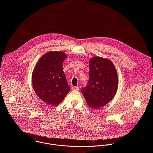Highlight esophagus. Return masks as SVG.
<instances>
[{"label":"esophagus","mask_w":153,"mask_h":153,"mask_svg":"<svg viewBox=\"0 0 153 153\" xmlns=\"http://www.w3.org/2000/svg\"><path fill=\"white\" fill-rule=\"evenodd\" d=\"M72 89H73V90H79V87H76V86H74V87H72Z\"/></svg>","instance_id":"obj_1"}]
</instances>
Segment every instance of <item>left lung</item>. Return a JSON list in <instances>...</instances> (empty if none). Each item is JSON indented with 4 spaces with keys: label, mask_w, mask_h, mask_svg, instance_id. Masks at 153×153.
<instances>
[{
    "label": "left lung",
    "mask_w": 153,
    "mask_h": 153,
    "mask_svg": "<svg viewBox=\"0 0 153 153\" xmlns=\"http://www.w3.org/2000/svg\"><path fill=\"white\" fill-rule=\"evenodd\" d=\"M89 65L88 84L81 91L88 106L97 109L105 105L115 96L118 87L117 73L114 64L108 58L92 57Z\"/></svg>",
    "instance_id": "1"
}]
</instances>
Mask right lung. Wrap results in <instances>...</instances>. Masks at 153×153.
Segmentation results:
<instances>
[{
  "instance_id": "1",
  "label": "right lung",
  "mask_w": 153,
  "mask_h": 153,
  "mask_svg": "<svg viewBox=\"0 0 153 153\" xmlns=\"http://www.w3.org/2000/svg\"><path fill=\"white\" fill-rule=\"evenodd\" d=\"M66 57L62 51H49L39 59L32 73L34 92L49 105L61 103L71 90L62 68Z\"/></svg>"
}]
</instances>
